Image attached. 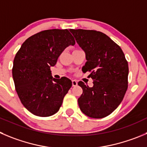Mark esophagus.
Instances as JSON below:
<instances>
[{
	"instance_id": "esophagus-1",
	"label": "esophagus",
	"mask_w": 147,
	"mask_h": 147,
	"mask_svg": "<svg viewBox=\"0 0 147 147\" xmlns=\"http://www.w3.org/2000/svg\"><path fill=\"white\" fill-rule=\"evenodd\" d=\"M77 84H78L77 81H76V80H72V86H77Z\"/></svg>"
}]
</instances>
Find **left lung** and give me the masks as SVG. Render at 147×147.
Segmentation results:
<instances>
[{
	"instance_id": "8db88e82",
	"label": "left lung",
	"mask_w": 147,
	"mask_h": 147,
	"mask_svg": "<svg viewBox=\"0 0 147 147\" xmlns=\"http://www.w3.org/2000/svg\"><path fill=\"white\" fill-rule=\"evenodd\" d=\"M79 47L84 51L86 62L82 71H89L93 86L78 83L83 93L78 99L80 110L93 118L111 114L123 99L128 88V65L121 47L100 32L70 29Z\"/></svg>"
}]
</instances>
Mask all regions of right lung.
<instances>
[{
	"mask_svg": "<svg viewBox=\"0 0 147 147\" xmlns=\"http://www.w3.org/2000/svg\"><path fill=\"white\" fill-rule=\"evenodd\" d=\"M75 40L68 29H48L25 40L13 60L12 69L16 92L23 105L40 117L53 115L59 110L72 86L66 77L52 76L50 67Z\"/></svg>",
	"mask_w": 147,
	"mask_h": 147,
	"instance_id": "add662e5",
	"label": "right lung"
}]
</instances>
